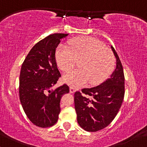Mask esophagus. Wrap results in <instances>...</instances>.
Wrapping results in <instances>:
<instances>
[{
  "label": "esophagus",
  "mask_w": 147,
  "mask_h": 147,
  "mask_svg": "<svg viewBox=\"0 0 147 147\" xmlns=\"http://www.w3.org/2000/svg\"><path fill=\"white\" fill-rule=\"evenodd\" d=\"M76 91V89L74 87H70V93H75V92Z\"/></svg>",
  "instance_id": "1"
}]
</instances>
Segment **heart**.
Returning <instances> with one entry per match:
<instances>
[{
	"instance_id": "obj_1",
	"label": "heart",
	"mask_w": 147,
	"mask_h": 147,
	"mask_svg": "<svg viewBox=\"0 0 147 147\" xmlns=\"http://www.w3.org/2000/svg\"><path fill=\"white\" fill-rule=\"evenodd\" d=\"M79 60V68L63 77V81L74 87H80L88 81L90 85L100 84L110 75L116 64L112 51L92 38L74 39L69 42L68 47L61 45L57 49V62L63 72L73 68Z\"/></svg>"
}]
</instances>
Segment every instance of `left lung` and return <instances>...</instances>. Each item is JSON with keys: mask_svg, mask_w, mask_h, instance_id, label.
<instances>
[{"mask_svg": "<svg viewBox=\"0 0 147 147\" xmlns=\"http://www.w3.org/2000/svg\"><path fill=\"white\" fill-rule=\"evenodd\" d=\"M116 59V66L109 78L99 86L84 88L82 93H75V108L77 122L84 130L94 132L110 124L117 115L125 95V76L123 66L114 48L111 47Z\"/></svg>", "mask_w": 147, "mask_h": 147, "instance_id": "left-lung-1", "label": "left lung"}]
</instances>
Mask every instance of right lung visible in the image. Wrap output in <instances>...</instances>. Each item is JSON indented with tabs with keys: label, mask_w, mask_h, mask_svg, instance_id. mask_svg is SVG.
I'll use <instances>...</instances> for the list:
<instances>
[{
	"label": "right lung",
	"mask_w": 147,
	"mask_h": 147,
	"mask_svg": "<svg viewBox=\"0 0 147 147\" xmlns=\"http://www.w3.org/2000/svg\"><path fill=\"white\" fill-rule=\"evenodd\" d=\"M68 35L54 33L38 42L21 67L20 102L30 121L42 128L50 127L57 122L61 98L69 92L66 84L52 89L61 77L57 66L56 48L61 39Z\"/></svg>",
	"instance_id": "add662e5"
}]
</instances>
